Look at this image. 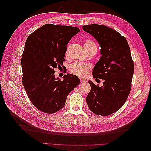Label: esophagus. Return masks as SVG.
Here are the masks:
<instances>
[{"label": "esophagus", "instance_id": "obj_1", "mask_svg": "<svg viewBox=\"0 0 151 151\" xmlns=\"http://www.w3.org/2000/svg\"><path fill=\"white\" fill-rule=\"evenodd\" d=\"M85 81H86V80H85V79H80V82H81V83H84Z\"/></svg>", "mask_w": 151, "mask_h": 151}]
</instances>
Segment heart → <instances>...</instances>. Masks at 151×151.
<instances>
[{
    "label": "heart",
    "mask_w": 151,
    "mask_h": 151,
    "mask_svg": "<svg viewBox=\"0 0 151 151\" xmlns=\"http://www.w3.org/2000/svg\"><path fill=\"white\" fill-rule=\"evenodd\" d=\"M84 48L87 50L92 48H96L97 46L94 41L90 39H86L84 41ZM91 66L88 63H83L76 62L72 63L70 66L69 70L72 74L80 77H85L88 74V71L90 70Z\"/></svg>",
    "instance_id": "heart-1"
}]
</instances>
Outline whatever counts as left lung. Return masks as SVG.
I'll list each match as a JSON object with an SVG mask.
<instances>
[{"mask_svg": "<svg viewBox=\"0 0 151 151\" xmlns=\"http://www.w3.org/2000/svg\"><path fill=\"white\" fill-rule=\"evenodd\" d=\"M94 36L101 47V57L96 63L93 76L101 87L89 81L91 91L86 102L96 115L107 116L120 109L125 103L131 89L134 66L126 38L106 26L89 24L83 26Z\"/></svg>", "mask_w": 151, "mask_h": 151, "instance_id": "obj_1", "label": "left lung"}]
</instances>
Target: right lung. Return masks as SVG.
Returning <instances> with one entry per match:
<instances>
[{
	"label": "right lung",
	"instance_id": "1",
	"mask_svg": "<svg viewBox=\"0 0 151 151\" xmlns=\"http://www.w3.org/2000/svg\"><path fill=\"white\" fill-rule=\"evenodd\" d=\"M79 31L76 27L47 24L26 41L21 58L22 84L31 102L41 111L52 114L60 110L80 83L78 77L70 74L61 81L54 70L63 67L67 45Z\"/></svg>",
	"mask_w": 151,
	"mask_h": 151
}]
</instances>
